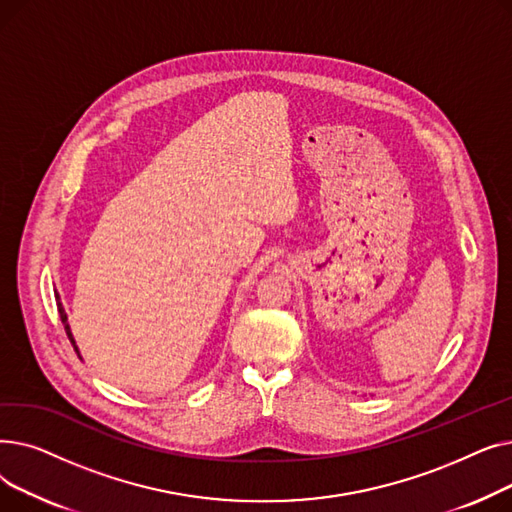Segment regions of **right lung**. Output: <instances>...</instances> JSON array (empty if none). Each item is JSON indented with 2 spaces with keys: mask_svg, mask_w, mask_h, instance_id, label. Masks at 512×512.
<instances>
[{
  "mask_svg": "<svg viewBox=\"0 0 512 512\" xmlns=\"http://www.w3.org/2000/svg\"><path fill=\"white\" fill-rule=\"evenodd\" d=\"M56 301H58V311H60V319H62V324H64V330H66L70 342L74 344V351L78 353V346H76V342H74V336H72V330H70V324H68V315H66V311H64V305H62V301H60V294H58V292H56ZM78 355H80V353H78Z\"/></svg>",
  "mask_w": 512,
  "mask_h": 512,
  "instance_id": "obj_1",
  "label": "right lung"
}]
</instances>
